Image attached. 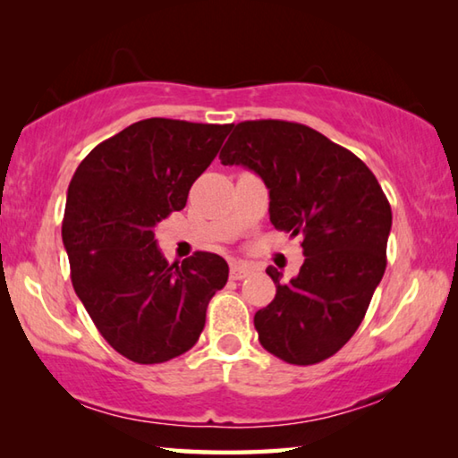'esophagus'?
Instances as JSON below:
<instances>
[{
	"label": "esophagus",
	"instance_id": "1",
	"mask_svg": "<svg viewBox=\"0 0 458 458\" xmlns=\"http://www.w3.org/2000/svg\"><path fill=\"white\" fill-rule=\"evenodd\" d=\"M250 273H252V267L246 265V262H232L230 265L232 281H242V278H246Z\"/></svg>",
	"mask_w": 458,
	"mask_h": 458
}]
</instances>
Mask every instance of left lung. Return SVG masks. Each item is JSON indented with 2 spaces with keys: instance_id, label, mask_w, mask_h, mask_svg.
Instances as JSON below:
<instances>
[{
  "instance_id": "1",
  "label": "left lung",
  "mask_w": 458,
  "mask_h": 458,
  "mask_svg": "<svg viewBox=\"0 0 458 458\" xmlns=\"http://www.w3.org/2000/svg\"><path fill=\"white\" fill-rule=\"evenodd\" d=\"M220 161L257 174L270 224L303 240L297 276L283 283L267 268L276 294L254 315L260 345L294 366L331 358L358 331L386 270L392 210L376 175L319 131L273 119L238 123Z\"/></svg>"
}]
</instances>
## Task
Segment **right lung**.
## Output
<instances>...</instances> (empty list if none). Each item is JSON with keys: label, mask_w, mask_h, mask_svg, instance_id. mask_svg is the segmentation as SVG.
I'll return each mask as SVG.
<instances>
[{"label": "right lung", "mask_w": 458, "mask_h": 458, "mask_svg": "<svg viewBox=\"0 0 458 458\" xmlns=\"http://www.w3.org/2000/svg\"><path fill=\"white\" fill-rule=\"evenodd\" d=\"M232 125L133 123L97 145L68 185L62 242L72 286L108 345L164 363L196 345L210 299L228 281L218 254L169 265L153 228L188 201Z\"/></svg>", "instance_id": "add662e5"}]
</instances>
